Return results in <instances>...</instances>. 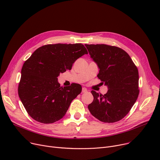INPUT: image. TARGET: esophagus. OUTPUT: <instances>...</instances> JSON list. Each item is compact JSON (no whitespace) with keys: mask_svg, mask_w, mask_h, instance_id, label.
I'll list each match as a JSON object with an SVG mask.
<instances>
[{"mask_svg":"<svg viewBox=\"0 0 160 160\" xmlns=\"http://www.w3.org/2000/svg\"><path fill=\"white\" fill-rule=\"evenodd\" d=\"M82 93H87V92H88V89H87L86 88H82Z\"/></svg>","mask_w":160,"mask_h":160,"instance_id":"esophagus-1","label":"esophagus"}]
</instances>
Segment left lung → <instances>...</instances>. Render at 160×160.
Listing matches in <instances>:
<instances>
[{
  "mask_svg": "<svg viewBox=\"0 0 160 160\" xmlns=\"http://www.w3.org/2000/svg\"><path fill=\"white\" fill-rule=\"evenodd\" d=\"M97 64L98 78L108 86L105 95L91 91L93 101L88 105L92 115L104 122H115L127 115L138 97L139 73L128 54L115 46L85 45Z\"/></svg>",
  "mask_w": 160,
  "mask_h": 160,
  "instance_id": "1",
  "label": "left lung"
}]
</instances>
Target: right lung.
<instances>
[{
    "label": "right lung",
    "mask_w": 160,
    "mask_h": 160,
    "mask_svg": "<svg viewBox=\"0 0 160 160\" xmlns=\"http://www.w3.org/2000/svg\"><path fill=\"white\" fill-rule=\"evenodd\" d=\"M84 54L88 50L82 43L50 44L38 48L24 63L18 93L32 118L50 124L65 115L82 86L72 83L63 88L58 77L71 70L74 62Z\"/></svg>",
    "instance_id": "1"
}]
</instances>
